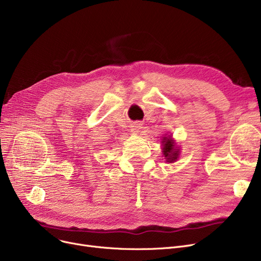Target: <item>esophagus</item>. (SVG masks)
Wrapping results in <instances>:
<instances>
[{"label": "esophagus", "mask_w": 261, "mask_h": 261, "mask_svg": "<svg viewBox=\"0 0 261 261\" xmlns=\"http://www.w3.org/2000/svg\"><path fill=\"white\" fill-rule=\"evenodd\" d=\"M132 129L134 130V132H139L141 129V123L140 122H134L132 125Z\"/></svg>", "instance_id": "1"}]
</instances>
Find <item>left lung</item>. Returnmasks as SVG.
Segmentation results:
<instances>
[{"label": "left lung", "mask_w": 261, "mask_h": 261, "mask_svg": "<svg viewBox=\"0 0 261 261\" xmlns=\"http://www.w3.org/2000/svg\"><path fill=\"white\" fill-rule=\"evenodd\" d=\"M162 145H163V153L166 158V162L168 163L175 162L177 158H179L180 149L175 146V143L171 139V136H169V138H164Z\"/></svg>", "instance_id": "obj_1"}]
</instances>
